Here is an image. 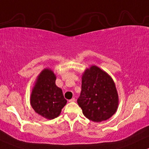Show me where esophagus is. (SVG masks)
I'll return each mask as SVG.
<instances>
[{
  "label": "esophagus",
  "mask_w": 149,
  "mask_h": 149,
  "mask_svg": "<svg viewBox=\"0 0 149 149\" xmlns=\"http://www.w3.org/2000/svg\"><path fill=\"white\" fill-rule=\"evenodd\" d=\"M75 101H76V100H75L74 97H73V98L69 100H68V102H75Z\"/></svg>",
  "instance_id": "obj_1"
}]
</instances>
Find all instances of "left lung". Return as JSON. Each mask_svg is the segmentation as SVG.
<instances>
[{"mask_svg": "<svg viewBox=\"0 0 149 149\" xmlns=\"http://www.w3.org/2000/svg\"><path fill=\"white\" fill-rule=\"evenodd\" d=\"M77 102L90 120L100 122L108 120L115 113L119 104L113 79L94 65L86 68L82 74L81 93Z\"/></svg>", "mask_w": 149, "mask_h": 149, "instance_id": "left-lung-1", "label": "left lung"}]
</instances>
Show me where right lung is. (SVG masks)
Instances as JSON below:
<instances>
[{
	"mask_svg": "<svg viewBox=\"0 0 149 149\" xmlns=\"http://www.w3.org/2000/svg\"><path fill=\"white\" fill-rule=\"evenodd\" d=\"M56 75L52 69L42 70L36 79L30 95L32 108L47 120L58 117L67 102L62 90L56 86Z\"/></svg>",
	"mask_w": 149,
	"mask_h": 149,
	"instance_id": "1",
	"label": "right lung"
}]
</instances>
